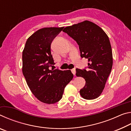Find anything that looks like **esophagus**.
Listing matches in <instances>:
<instances>
[{
	"label": "esophagus",
	"mask_w": 131,
	"mask_h": 131,
	"mask_svg": "<svg viewBox=\"0 0 131 131\" xmlns=\"http://www.w3.org/2000/svg\"><path fill=\"white\" fill-rule=\"evenodd\" d=\"M71 71H72V73L74 75H75V74H76V69H72L71 70Z\"/></svg>",
	"instance_id": "1"
}]
</instances>
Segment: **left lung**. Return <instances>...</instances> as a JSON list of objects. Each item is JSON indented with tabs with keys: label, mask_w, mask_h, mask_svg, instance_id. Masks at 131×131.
<instances>
[{
	"label": "left lung",
	"mask_w": 131,
	"mask_h": 131,
	"mask_svg": "<svg viewBox=\"0 0 131 131\" xmlns=\"http://www.w3.org/2000/svg\"><path fill=\"white\" fill-rule=\"evenodd\" d=\"M63 31L76 41L81 57L88 59L87 70L76 69V76L85 80L80 94L87 100L96 99L103 92L112 69L113 54L108 37L98 25L87 20L66 26Z\"/></svg>",
	"instance_id": "8db88e82"
}]
</instances>
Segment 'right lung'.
I'll return each instance as SVG.
<instances>
[{"label": "right lung", "mask_w": 131, "mask_h": 131, "mask_svg": "<svg viewBox=\"0 0 131 131\" xmlns=\"http://www.w3.org/2000/svg\"><path fill=\"white\" fill-rule=\"evenodd\" d=\"M64 27L44 28L29 37L23 51V73L31 92L41 102L61 100L64 89L73 78L70 70L50 69L54 65L51 44Z\"/></svg>", "instance_id": "1"}]
</instances>
